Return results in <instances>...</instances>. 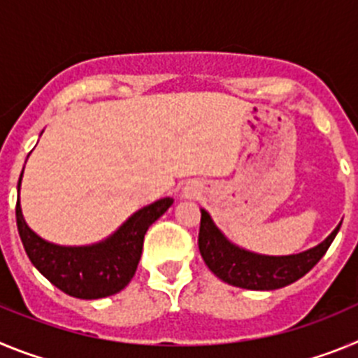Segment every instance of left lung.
I'll list each match as a JSON object with an SVG mask.
<instances>
[{
	"label": "left lung",
	"instance_id": "left-lung-1",
	"mask_svg": "<svg viewBox=\"0 0 358 358\" xmlns=\"http://www.w3.org/2000/svg\"><path fill=\"white\" fill-rule=\"evenodd\" d=\"M341 224L315 248L297 255L268 256L248 251L231 242L202 208L199 251L211 273L229 285L248 290H276L290 285L314 268L339 233Z\"/></svg>",
	"mask_w": 358,
	"mask_h": 358
}]
</instances>
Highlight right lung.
Returning <instances> with one entry per match:
<instances>
[{"label": "right lung", "instance_id": "obj_1", "mask_svg": "<svg viewBox=\"0 0 358 358\" xmlns=\"http://www.w3.org/2000/svg\"><path fill=\"white\" fill-rule=\"evenodd\" d=\"M172 204V197L152 202L132 213L113 235L90 245H59L41 238L24 220L19 199L15 220L28 258L50 283L78 299H100L129 285L140 264L145 233Z\"/></svg>", "mask_w": 358, "mask_h": 358}]
</instances>
